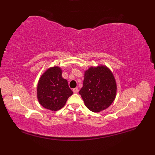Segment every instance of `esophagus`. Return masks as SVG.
I'll return each instance as SVG.
<instances>
[{
    "label": "esophagus",
    "mask_w": 155,
    "mask_h": 155,
    "mask_svg": "<svg viewBox=\"0 0 155 155\" xmlns=\"http://www.w3.org/2000/svg\"><path fill=\"white\" fill-rule=\"evenodd\" d=\"M78 88H73V92L74 93H78Z\"/></svg>",
    "instance_id": "obj_1"
}]
</instances>
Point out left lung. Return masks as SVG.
Segmentation results:
<instances>
[{
    "label": "left lung",
    "mask_w": 155,
    "mask_h": 155,
    "mask_svg": "<svg viewBox=\"0 0 155 155\" xmlns=\"http://www.w3.org/2000/svg\"><path fill=\"white\" fill-rule=\"evenodd\" d=\"M79 94L90 110L98 112L107 109L116 97V83L113 74L106 67L90 68L85 73Z\"/></svg>",
    "instance_id": "8db88e82"
}]
</instances>
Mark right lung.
I'll use <instances>...</instances> for the list:
<instances>
[{"instance_id":"add662e5","label":"right lung","mask_w":155,"mask_h":155,"mask_svg":"<svg viewBox=\"0 0 155 155\" xmlns=\"http://www.w3.org/2000/svg\"><path fill=\"white\" fill-rule=\"evenodd\" d=\"M61 74L62 71L59 67L50 68L42 75L37 85L39 104L52 111L63 107L68 98L73 94Z\"/></svg>"}]
</instances>
